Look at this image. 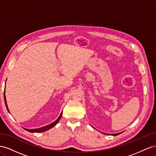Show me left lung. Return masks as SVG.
I'll use <instances>...</instances> for the list:
<instances>
[{
  "instance_id": "1",
  "label": "left lung",
  "mask_w": 156,
  "mask_h": 156,
  "mask_svg": "<svg viewBox=\"0 0 156 156\" xmlns=\"http://www.w3.org/2000/svg\"><path fill=\"white\" fill-rule=\"evenodd\" d=\"M120 133H115V134H112V135H114V136H116V135H118L120 134Z\"/></svg>"
}]
</instances>
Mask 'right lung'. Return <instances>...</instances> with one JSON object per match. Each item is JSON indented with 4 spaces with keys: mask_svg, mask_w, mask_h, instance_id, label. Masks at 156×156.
Instances as JSON below:
<instances>
[{
    "mask_svg": "<svg viewBox=\"0 0 156 156\" xmlns=\"http://www.w3.org/2000/svg\"><path fill=\"white\" fill-rule=\"evenodd\" d=\"M5 86H6V83H5ZM4 101H5V105H6V108L8 110V111L9 112V113H10V111H9V109L8 108V105H7V103H6V95H5V90H4ZM62 114H63V112H61L60 115L59 116V118H57L55 121L54 122H53L50 124H49V125L48 126H46L44 127H41V128H38V129H25H25L26 131H27L29 132H30V133H42V132H44L46 131H48L50 129L52 128L53 127H54L56 124L58 123L59 122V120L62 116Z\"/></svg>",
    "mask_w": 156,
    "mask_h": 156,
    "instance_id": "add662e5",
    "label": "right lung"
}]
</instances>
